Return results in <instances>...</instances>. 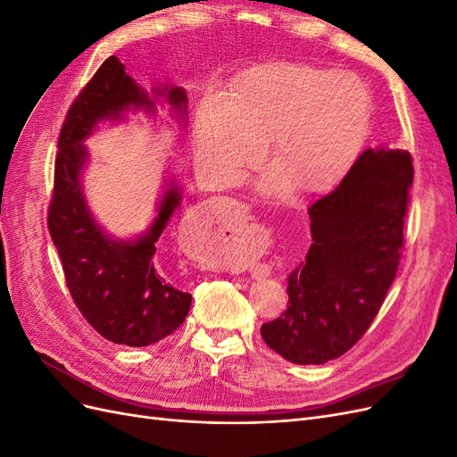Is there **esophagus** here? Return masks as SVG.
Here are the masks:
<instances>
[{"label":"esophagus","mask_w":457,"mask_h":457,"mask_svg":"<svg viewBox=\"0 0 457 457\" xmlns=\"http://www.w3.org/2000/svg\"><path fill=\"white\" fill-rule=\"evenodd\" d=\"M230 220H234V225L244 223V220H247V212L244 210V207H237V210L230 212ZM242 255H244V253H242L240 250H232V252L228 253L227 261H230V262H240V261L244 259Z\"/></svg>","instance_id":"34e87169"}]
</instances>
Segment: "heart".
Masks as SVG:
<instances>
[{
	"label": "heart",
	"mask_w": 457,
	"mask_h": 457,
	"mask_svg": "<svg viewBox=\"0 0 457 457\" xmlns=\"http://www.w3.org/2000/svg\"><path fill=\"white\" fill-rule=\"evenodd\" d=\"M370 91L349 72L294 62L259 64L242 74L228 96L212 93L196 114V156L219 181H234L262 154L278 165L262 181L282 192L292 181L305 190L334 185L362 148Z\"/></svg>",
	"instance_id": "obj_1"
}]
</instances>
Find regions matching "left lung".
I'll return each instance as SVG.
<instances>
[{"label":"left lung","instance_id":"8db88e82","mask_svg":"<svg viewBox=\"0 0 457 457\" xmlns=\"http://www.w3.org/2000/svg\"><path fill=\"white\" fill-rule=\"evenodd\" d=\"M411 181L410 152L368 148L309 207L312 245L287 274V309L261 326L272 351L324 364L366 334L400 265Z\"/></svg>","mask_w":457,"mask_h":457}]
</instances>
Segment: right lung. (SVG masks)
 Listing matches in <instances>:
<instances>
[{
	"mask_svg": "<svg viewBox=\"0 0 457 457\" xmlns=\"http://www.w3.org/2000/svg\"><path fill=\"white\" fill-rule=\"evenodd\" d=\"M168 101L175 110H183L187 95L181 87H171ZM131 106L154 110L150 96L112 54L66 112L54 156L47 228L66 286L86 320L108 341L146 347L173 334L190 309L192 295L165 280L154 259V244L181 202V192L173 185L165 190L158 217L139 240L114 242L95 225L79 188V171L87 158L81 141L101 120H116Z\"/></svg>",
	"mask_w": 457,
	"mask_h": 457,
	"instance_id": "add662e5",
	"label": "right lung"
}]
</instances>
